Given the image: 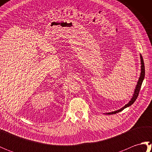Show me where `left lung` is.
I'll return each mask as SVG.
<instances>
[{
	"label": "left lung",
	"instance_id": "1",
	"mask_svg": "<svg viewBox=\"0 0 152 152\" xmlns=\"http://www.w3.org/2000/svg\"><path fill=\"white\" fill-rule=\"evenodd\" d=\"M140 61H141V73H140V78H139V79H138V81L137 82V85L136 86V88H135V89H134V93L133 95V97H132V99H131V101L129 102L128 104H125L122 108L118 110L114 111V112L107 113V114H116V113L121 112L123 110H124L125 108L129 107V106H130L131 105L133 104L134 102V101H136V99H137L138 96V94H139L142 83V82H143V80L144 79V76H145V67H144V60H143V58H142V55H140Z\"/></svg>",
	"mask_w": 152,
	"mask_h": 152
}]
</instances>
